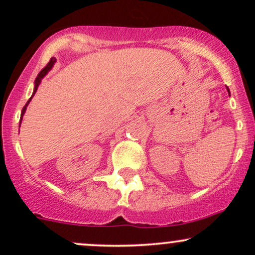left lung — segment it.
I'll list each match as a JSON object with an SVG mask.
<instances>
[{
  "instance_id": "left-lung-1",
  "label": "left lung",
  "mask_w": 255,
  "mask_h": 255,
  "mask_svg": "<svg viewBox=\"0 0 255 255\" xmlns=\"http://www.w3.org/2000/svg\"><path fill=\"white\" fill-rule=\"evenodd\" d=\"M227 90H228V91H229V89H228V87H227Z\"/></svg>"
}]
</instances>
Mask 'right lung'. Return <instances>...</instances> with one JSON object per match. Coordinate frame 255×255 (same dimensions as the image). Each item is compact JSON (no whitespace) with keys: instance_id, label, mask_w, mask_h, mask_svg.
<instances>
[{"instance_id":"1","label":"right lung","mask_w":255,"mask_h":255,"mask_svg":"<svg viewBox=\"0 0 255 255\" xmlns=\"http://www.w3.org/2000/svg\"><path fill=\"white\" fill-rule=\"evenodd\" d=\"M55 62H56V58H55V57H51V58H50V61H49V63L46 64V66L44 67V68L42 69V71L39 72V74L37 75V78H36V81H34V90H33V93H32L31 98L28 99V102H27V103L25 104V107L22 108V111H21V118H20V124H21V120H22V116H24L25 111H26V108H27V105H28V103H30V102H31L32 97H33V96H34V93H36V91H37V89H38V86H39L40 83H42V79H43L44 77H45L46 74H48V72L50 71V69L52 68V66H54V63H55Z\"/></svg>"}]
</instances>
